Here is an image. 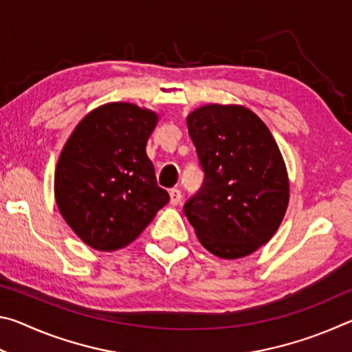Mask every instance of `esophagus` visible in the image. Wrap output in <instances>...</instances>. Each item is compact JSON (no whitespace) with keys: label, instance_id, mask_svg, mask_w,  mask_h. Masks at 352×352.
Instances as JSON below:
<instances>
[{"label":"esophagus","instance_id":"1","mask_svg":"<svg viewBox=\"0 0 352 352\" xmlns=\"http://www.w3.org/2000/svg\"><path fill=\"white\" fill-rule=\"evenodd\" d=\"M169 197H170V205L172 206H177L178 204H180V200H182L180 189H170L169 190Z\"/></svg>","mask_w":352,"mask_h":352}]
</instances>
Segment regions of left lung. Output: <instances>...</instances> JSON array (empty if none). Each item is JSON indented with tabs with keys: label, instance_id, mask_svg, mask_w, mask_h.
Instances as JSON below:
<instances>
[{
	"label": "left lung",
	"instance_id": "8db88e82",
	"mask_svg": "<svg viewBox=\"0 0 352 352\" xmlns=\"http://www.w3.org/2000/svg\"><path fill=\"white\" fill-rule=\"evenodd\" d=\"M188 132L205 172L184 214L208 252L239 259L269 242L289 206L284 158L262 119L243 105L190 111Z\"/></svg>",
	"mask_w": 352,
	"mask_h": 352
}]
</instances>
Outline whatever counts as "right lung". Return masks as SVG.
I'll list each match as a JSON object with an SVG mask.
<instances>
[{"label":"right lung","instance_id":"1","mask_svg":"<svg viewBox=\"0 0 352 352\" xmlns=\"http://www.w3.org/2000/svg\"><path fill=\"white\" fill-rule=\"evenodd\" d=\"M158 115L110 102L77 124L58 157L54 195L65 222L99 252L127 247L169 201L146 144Z\"/></svg>","mask_w":352,"mask_h":352}]
</instances>
